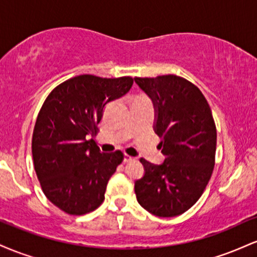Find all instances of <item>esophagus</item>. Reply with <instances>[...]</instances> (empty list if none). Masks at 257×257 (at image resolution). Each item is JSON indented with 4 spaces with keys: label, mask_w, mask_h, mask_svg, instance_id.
Segmentation results:
<instances>
[{
    "label": "esophagus",
    "mask_w": 257,
    "mask_h": 257,
    "mask_svg": "<svg viewBox=\"0 0 257 257\" xmlns=\"http://www.w3.org/2000/svg\"><path fill=\"white\" fill-rule=\"evenodd\" d=\"M133 159H135L134 157H132L131 155H124V157H123V162H124V163H128V162H131V161H133Z\"/></svg>",
    "instance_id": "34e87169"
}]
</instances>
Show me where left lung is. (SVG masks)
<instances>
[{"label":"left lung","instance_id":"8db88e82","mask_svg":"<svg viewBox=\"0 0 257 257\" xmlns=\"http://www.w3.org/2000/svg\"><path fill=\"white\" fill-rule=\"evenodd\" d=\"M134 79L155 105V132L166 156L159 166L140 159L145 174L135 181L137 199L156 216H178L196 204L213 174L216 126L210 106L198 87L179 76Z\"/></svg>","mask_w":257,"mask_h":257}]
</instances>
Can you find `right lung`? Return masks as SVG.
<instances>
[{"label": "right lung", "mask_w": 257, "mask_h": 257, "mask_svg": "<svg viewBox=\"0 0 257 257\" xmlns=\"http://www.w3.org/2000/svg\"><path fill=\"white\" fill-rule=\"evenodd\" d=\"M133 82L129 76L79 75L44 100L32 134L35 172L47 198L65 213L84 215L104 202L108 180L124 156L119 150L100 152L93 138L105 106L128 93Z\"/></svg>", "instance_id": "obj_1"}]
</instances>
